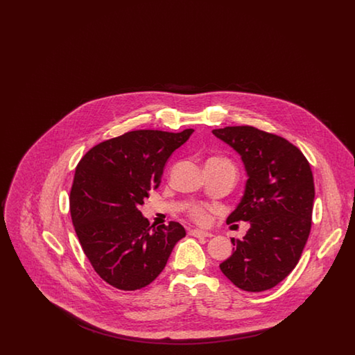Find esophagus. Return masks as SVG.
I'll return each mask as SVG.
<instances>
[{
  "instance_id": "1",
  "label": "esophagus",
  "mask_w": 355,
  "mask_h": 355,
  "mask_svg": "<svg viewBox=\"0 0 355 355\" xmlns=\"http://www.w3.org/2000/svg\"><path fill=\"white\" fill-rule=\"evenodd\" d=\"M189 234L193 236H197V238H205V236H211L213 234L210 232H205V230H190Z\"/></svg>"
}]
</instances>
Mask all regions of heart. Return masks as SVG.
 I'll list each match as a JSON object with an SVG mask.
<instances>
[{"mask_svg": "<svg viewBox=\"0 0 355 355\" xmlns=\"http://www.w3.org/2000/svg\"><path fill=\"white\" fill-rule=\"evenodd\" d=\"M223 161H225V159H223ZM190 217H191L193 220L200 222V223H203V222L207 220V214H206V211L203 210L202 207H194V209H191Z\"/></svg>", "mask_w": 355, "mask_h": 355, "instance_id": "obj_1", "label": "heart"}]
</instances>
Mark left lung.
Segmentation results:
<instances>
[{
    "label": "left lung",
    "instance_id": "obj_1",
    "mask_svg": "<svg viewBox=\"0 0 355 355\" xmlns=\"http://www.w3.org/2000/svg\"><path fill=\"white\" fill-rule=\"evenodd\" d=\"M213 135L243 162L245 193L227 222L250 223L220 269L245 291L277 286L297 266L311 229L314 180L302 152L279 135L253 126H227Z\"/></svg>",
    "mask_w": 355,
    "mask_h": 355
}]
</instances>
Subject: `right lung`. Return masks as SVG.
I'll return each mask as SVG.
<instances>
[{
	"instance_id": "add662e5",
	"label": "right lung",
	"mask_w": 355,
	"mask_h": 355,
	"mask_svg": "<svg viewBox=\"0 0 355 355\" xmlns=\"http://www.w3.org/2000/svg\"><path fill=\"white\" fill-rule=\"evenodd\" d=\"M193 132H128L96 145L78 162L70 190L71 220L85 255L109 285L125 291L148 286L186 236L174 220L150 226L139 207L161 184L170 155Z\"/></svg>"
}]
</instances>
